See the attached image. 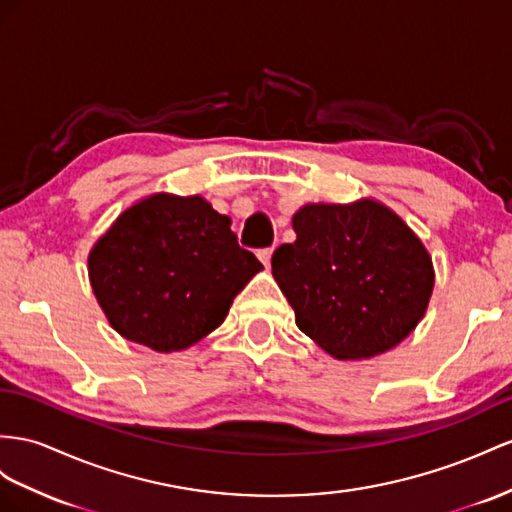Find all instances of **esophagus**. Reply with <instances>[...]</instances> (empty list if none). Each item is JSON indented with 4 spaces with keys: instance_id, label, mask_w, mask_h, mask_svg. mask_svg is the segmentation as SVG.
Masks as SVG:
<instances>
[{
    "instance_id": "esophagus-1",
    "label": "esophagus",
    "mask_w": 512,
    "mask_h": 512,
    "mask_svg": "<svg viewBox=\"0 0 512 512\" xmlns=\"http://www.w3.org/2000/svg\"><path fill=\"white\" fill-rule=\"evenodd\" d=\"M272 253H274V248H264V251H259V253H257V255H259V259H261V264H264L266 268H270Z\"/></svg>"
}]
</instances>
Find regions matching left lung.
Instances as JSON below:
<instances>
[{
  "mask_svg": "<svg viewBox=\"0 0 512 512\" xmlns=\"http://www.w3.org/2000/svg\"><path fill=\"white\" fill-rule=\"evenodd\" d=\"M296 242L272 255V277L298 329L335 359H370L424 318L432 259L383 203H309L292 218Z\"/></svg>",
  "mask_w": 512,
  "mask_h": 512,
  "instance_id": "1",
  "label": "left lung"
}]
</instances>
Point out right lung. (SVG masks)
<instances>
[{"mask_svg": "<svg viewBox=\"0 0 512 512\" xmlns=\"http://www.w3.org/2000/svg\"><path fill=\"white\" fill-rule=\"evenodd\" d=\"M264 266L203 196L157 192L114 220L88 255V279L116 333L155 352L186 350L225 322Z\"/></svg>", "mask_w": 512, "mask_h": 512, "instance_id": "add662e5", "label": "right lung"}]
</instances>
